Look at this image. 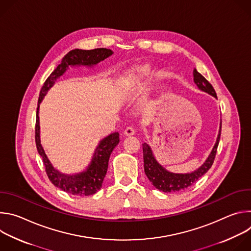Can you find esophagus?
<instances>
[{
    "label": "esophagus",
    "instance_id": "1",
    "mask_svg": "<svg viewBox=\"0 0 251 251\" xmlns=\"http://www.w3.org/2000/svg\"><path fill=\"white\" fill-rule=\"evenodd\" d=\"M124 134H125L126 136H132V135L135 134V129H134L132 126H128V127L125 129V131H124Z\"/></svg>",
    "mask_w": 251,
    "mask_h": 251
}]
</instances>
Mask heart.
I'll list each match as a JSON object with an SVG mask.
<instances>
[{"mask_svg":"<svg viewBox=\"0 0 251 251\" xmlns=\"http://www.w3.org/2000/svg\"><path fill=\"white\" fill-rule=\"evenodd\" d=\"M149 70L148 65H138L134 69H132L129 74V76L131 79L135 80L136 82H140L145 77Z\"/></svg>","mask_w":251,"mask_h":251,"instance_id":"heart-1","label":"heart"}]
</instances>
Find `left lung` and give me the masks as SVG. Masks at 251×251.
I'll return each mask as SVG.
<instances>
[{
	"label": "left lung",
	"instance_id": "1",
	"mask_svg": "<svg viewBox=\"0 0 251 251\" xmlns=\"http://www.w3.org/2000/svg\"><path fill=\"white\" fill-rule=\"evenodd\" d=\"M194 80L200 89L209 93L213 97L218 98L216 90L213 89L212 85L199 73L196 68L194 69ZM221 131H222V126L220 129V133L217 139L216 145H214L206 161L202 164L201 168H199L197 171L190 174H174V173L168 172L156 161L151 148L149 147V145L146 144V143H144V144H143L144 170H145L146 176L149 178V181L154 185L156 189L164 193L181 192L191 187L212 166L214 158H216V155H217L218 146L221 139Z\"/></svg>",
	"mask_w": 251,
	"mask_h": 251
}]
</instances>
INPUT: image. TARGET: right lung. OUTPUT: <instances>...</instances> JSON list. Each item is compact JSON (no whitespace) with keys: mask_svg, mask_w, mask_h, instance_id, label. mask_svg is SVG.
<instances>
[{"mask_svg":"<svg viewBox=\"0 0 251 251\" xmlns=\"http://www.w3.org/2000/svg\"><path fill=\"white\" fill-rule=\"evenodd\" d=\"M112 50L108 49H94L90 50H74L64 55L61 63L52 71L50 75L45 81L39 96V104L49 91V89L54 84L55 80L61 76L69 65H94L112 54ZM39 105L37 108V120H35V144L39 154L41 155L46 173L50 181L56 187L65 193L74 196H91L94 195L102 186L104 176L108 169L109 157L119 143V133L115 132L104 138L97 146L93 155L92 161L87 170L77 175H64L55 170L49 161L40 140V120H39Z\"/></svg>","mask_w":251,"mask_h":251,"instance_id":"1","label":"right lung"}]
</instances>
